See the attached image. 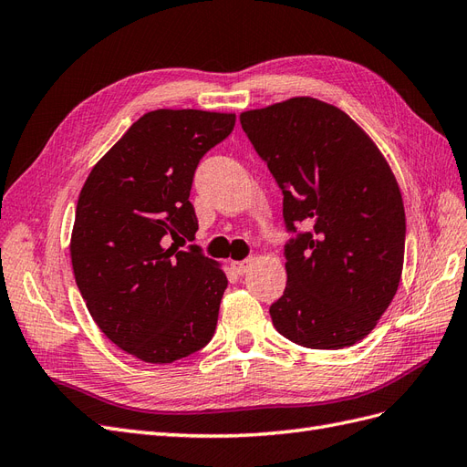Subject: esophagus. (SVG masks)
Listing matches in <instances>:
<instances>
[{
	"instance_id": "obj_1",
	"label": "esophagus",
	"mask_w": 467,
	"mask_h": 467,
	"mask_svg": "<svg viewBox=\"0 0 467 467\" xmlns=\"http://www.w3.org/2000/svg\"><path fill=\"white\" fill-rule=\"evenodd\" d=\"M251 265H253V259H245V261H235L232 266L237 275H245L251 268Z\"/></svg>"
}]
</instances>
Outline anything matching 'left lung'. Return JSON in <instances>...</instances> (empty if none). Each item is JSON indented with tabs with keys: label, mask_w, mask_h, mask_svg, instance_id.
I'll use <instances>...</instances> for the list:
<instances>
[{
	"label": "left lung",
	"mask_w": 467,
	"mask_h": 467,
	"mask_svg": "<svg viewBox=\"0 0 467 467\" xmlns=\"http://www.w3.org/2000/svg\"><path fill=\"white\" fill-rule=\"evenodd\" d=\"M242 129L285 194L296 232L273 325L292 343L337 350L368 335L398 292L405 208L384 153L347 112L314 97L244 110Z\"/></svg>",
	"instance_id": "left-lung-1"
}]
</instances>
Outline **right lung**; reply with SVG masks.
Masks as SVG:
<instances>
[{"instance_id":"right-lung-1","label":"right lung","mask_w":467,"mask_h":467,"mask_svg":"<svg viewBox=\"0 0 467 467\" xmlns=\"http://www.w3.org/2000/svg\"><path fill=\"white\" fill-rule=\"evenodd\" d=\"M234 124V112L150 110L83 182L69 239L76 285L97 327L144 362L185 358L214 335L228 278L199 247H181L199 230L194 169Z\"/></svg>"}]
</instances>
